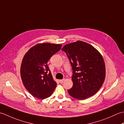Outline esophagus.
Here are the masks:
<instances>
[{
	"label": "esophagus",
	"mask_w": 124,
	"mask_h": 124,
	"mask_svg": "<svg viewBox=\"0 0 124 124\" xmlns=\"http://www.w3.org/2000/svg\"><path fill=\"white\" fill-rule=\"evenodd\" d=\"M65 81V79H61V80H59V82L60 83H63L64 82V81Z\"/></svg>",
	"instance_id": "esophagus-1"
}]
</instances>
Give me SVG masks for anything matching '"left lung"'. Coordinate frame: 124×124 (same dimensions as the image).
<instances>
[{
  "label": "left lung",
  "instance_id": "8db88e82",
  "mask_svg": "<svg viewBox=\"0 0 124 124\" xmlns=\"http://www.w3.org/2000/svg\"><path fill=\"white\" fill-rule=\"evenodd\" d=\"M61 49L67 54L73 70V86L68 90L70 95L78 100L94 95L106 77L101 54L93 46L80 40L65 45Z\"/></svg>",
  "mask_w": 124,
  "mask_h": 124
}]
</instances>
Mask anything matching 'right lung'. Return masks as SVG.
<instances>
[{
    "mask_svg": "<svg viewBox=\"0 0 124 124\" xmlns=\"http://www.w3.org/2000/svg\"><path fill=\"white\" fill-rule=\"evenodd\" d=\"M62 45L37 44L23 57L20 69L22 83L27 90L37 98L45 99L51 96L57 83L53 79L47 62L59 51Z\"/></svg>",
    "mask_w": 124,
    "mask_h": 124,
    "instance_id": "add662e5",
    "label": "right lung"
}]
</instances>
